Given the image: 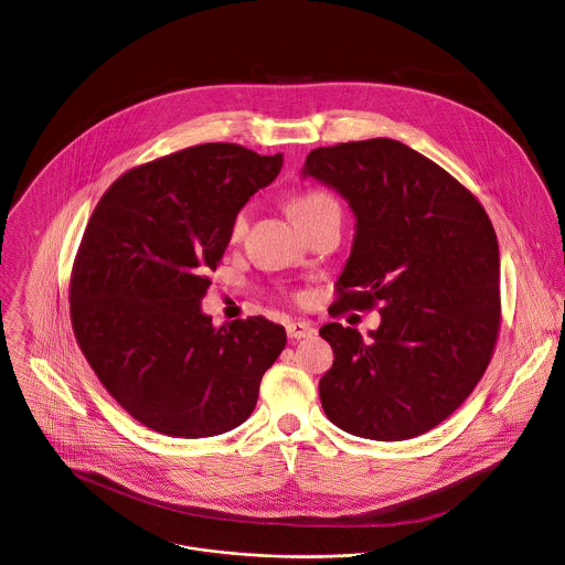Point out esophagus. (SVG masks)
<instances>
[{
    "label": "esophagus",
    "mask_w": 565,
    "mask_h": 565,
    "mask_svg": "<svg viewBox=\"0 0 565 565\" xmlns=\"http://www.w3.org/2000/svg\"><path fill=\"white\" fill-rule=\"evenodd\" d=\"M286 333H288L290 340H303V338H310V335H312L313 329L310 322L295 320V322H288V324H286Z\"/></svg>",
    "instance_id": "obj_1"
}]
</instances>
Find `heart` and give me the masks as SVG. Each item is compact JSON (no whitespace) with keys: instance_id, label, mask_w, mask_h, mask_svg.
<instances>
[{"instance_id":"heart-1","label":"heart","mask_w":565,"mask_h":565,"mask_svg":"<svg viewBox=\"0 0 565 565\" xmlns=\"http://www.w3.org/2000/svg\"><path fill=\"white\" fill-rule=\"evenodd\" d=\"M288 207H290L292 216L299 221V225H303L306 221H310L313 216H318V214H322L327 210H335L340 205H338L335 196L329 190L310 189L292 194L290 201H288ZM249 218H252V207L249 205H243L234 214V218L230 223V238L234 243L245 238V234L249 230Z\"/></svg>"}]
</instances>
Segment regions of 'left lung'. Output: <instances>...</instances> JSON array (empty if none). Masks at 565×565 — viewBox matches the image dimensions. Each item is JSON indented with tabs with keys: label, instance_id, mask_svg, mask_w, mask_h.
I'll return each mask as SVG.
<instances>
[{
	"label": "left lung",
	"instance_id": "obj_1",
	"mask_svg": "<svg viewBox=\"0 0 565 565\" xmlns=\"http://www.w3.org/2000/svg\"><path fill=\"white\" fill-rule=\"evenodd\" d=\"M303 175L358 216L331 316L379 308L371 342L329 322L333 366L318 383L327 418L360 438L398 441L446 420L486 373L501 329V259L479 199L392 138L318 147Z\"/></svg>",
	"mask_w": 565,
	"mask_h": 565
}]
</instances>
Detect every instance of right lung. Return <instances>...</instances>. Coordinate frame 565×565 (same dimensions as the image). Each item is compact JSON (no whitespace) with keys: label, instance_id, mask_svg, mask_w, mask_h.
Here are the masks:
<instances>
[{"label":"right lung","instance_id":"right-lung-1","mask_svg":"<svg viewBox=\"0 0 565 565\" xmlns=\"http://www.w3.org/2000/svg\"><path fill=\"white\" fill-rule=\"evenodd\" d=\"M281 153L189 147L126 171L99 199L68 281L75 340L108 394L145 427L212 438L243 425L286 329L264 316L221 329L201 312L234 214Z\"/></svg>","mask_w":565,"mask_h":565}]
</instances>
